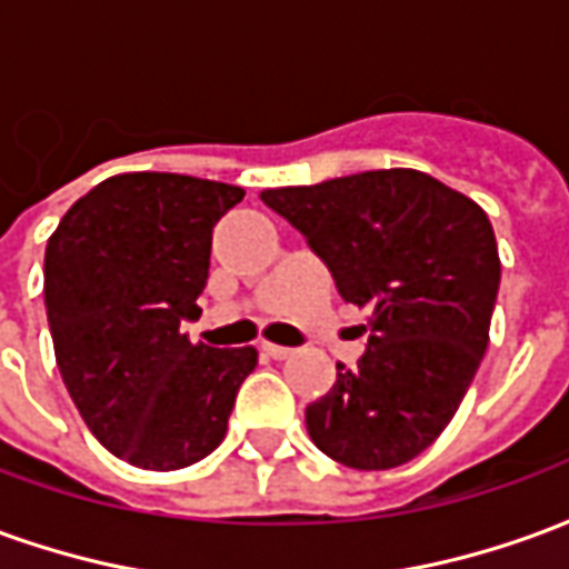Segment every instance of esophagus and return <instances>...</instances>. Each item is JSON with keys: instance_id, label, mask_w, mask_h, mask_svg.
Instances as JSON below:
<instances>
[{"instance_id": "obj_1", "label": "esophagus", "mask_w": 569, "mask_h": 569, "mask_svg": "<svg viewBox=\"0 0 569 569\" xmlns=\"http://www.w3.org/2000/svg\"><path fill=\"white\" fill-rule=\"evenodd\" d=\"M261 350H264V353H268L271 359H286L296 353L292 347H283V345H261Z\"/></svg>"}]
</instances>
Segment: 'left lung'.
Here are the masks:
<instances>
[{
  "mask_svg": "<svg viewBox=\"0 0 569 569\" xmlns=\"http://www.w3.org/2000/svg\"><path fill=\"white\" fill-rule=\"evenodd\" d=\"M261 200L305 234L345 301L369 308V350L310 402L313 445L353 469H393L439 439L488 350L500 289L485 210L420 170H369Z\"/></svg>",
  "mask_w": 569,
  "mask_h": 569,
  "instance_id": "obj_1",
  "label": "left lung"
}]
</instances>
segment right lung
Segmentation results:
<instances>
[{
	"label": "right lung",
	"instance_id": "add662e5",
	"mask_svg": "<svg viewBox=\"0 0 569 569\" xmlns=\"http://www.w3.org/2000/svg\"><path fill=\"white\" fill-rule=\"evenodd\" d=\"M243 188L179 173H121L91 188L44 249L57 369L106 451L182 469L224 439L252 347L191 345L212 224Z\"/></svg>",
	"mask_w": 569,
	"mask_h": 569
}]
</instances>
